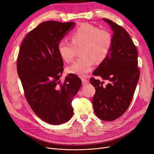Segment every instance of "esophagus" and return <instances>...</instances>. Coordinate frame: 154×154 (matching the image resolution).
Returning <instances> with one entry per match:
<instances>
[{
	"instance_id": "1",
	"label": "esophagus",
	"mask_w": 154,
	"mask_h": 154,
	"mask_svg": "<svg viewBox=\"0 0 154 154\" xmlns=\"http://www.w3.org/2000/svg\"><path fill=\"white\" fill-rule=\"evenodd\" d=\"M82 84L83 85H85V84H88V82H88V80L84 79H82Z\"/></svg>"
}]
</instances>
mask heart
Here are the masks:
<instances>
[{"mask_svg": "<svg viewBox=\"0 0 154 154\" xmlns=\"http://www.w3.org/2000/svg\"><path fill=\"white\" fill-rule=\"evenodd\" d=\"M71 42L62 40L57 45L58 52L67 62L73 60L76 48L82 47V57L76 60L67 72L80 77H85L93 67L94 61L100 62L106 59L111 49L112 36L108 30H100L89 23H82L70 34Z\"/></svg>", "mask_w": 154, "mask_h": 154, "instance_id": "obj_1", "label": "heart"}]
</instances>
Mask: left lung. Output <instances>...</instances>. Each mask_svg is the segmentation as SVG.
<instances>
[{
    "label": "left lung",
    "instance_id": "obj_1",
    "mask_svg": "<svg viewBox=\"0 0 154 154\" xmlns=\"http://www.w3.org/2000/svg\"><path fill=\"white\" fill-rule=\"evenodd\" d=\"M114 32L111 49L93 72L109 83L91 78L95 88L92 99L95 114L104 121L114 120L124 114L132 101L139 81L140 70L137 67L138 54L135 45L128 32L107 19H103Z\"/></svg>",
    "mask_w": 154,
    "mask_h": 154
}]
</instances>
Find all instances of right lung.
<instances>
[{
	"mask_svg": "<svg viewBox=\"0 0 154 154\" xmlns=\"http://www.w3.org/2000/svg\"><path fill=\"white\" fill-rule=\"evenodd\" d=\"M75 22L45 21L31 30L20 47L17 74L25 97L35 114L44 122L60 125L72 117V101L82 85L75 74L58 85L63 71L57 45Z\"/></svg>",
	"mask_w": 154,
	"mask_h": 154,
	"instance_id": "obj_1",
	"label": "right lung"
}]
</instances>
